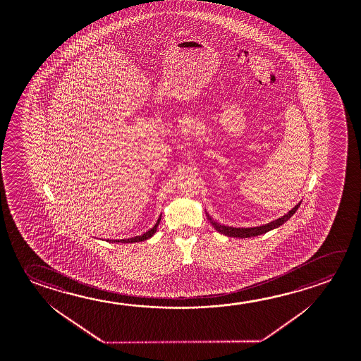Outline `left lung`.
<instances>
[{"instance_id": "1", "label": "left lung", "mask_w": 361, "mask_h": 361, "mask_svg": "<svg viewBox=\"0 0 361 361\" xmlns=\"http://www.w3.org/2000/svg\"><path fill=\"white\" fill-rule=\"evenodd\" d=\"M301 202L302 201H300L297 205H295V207H292V209H290L288 213L284 214L283 216L276 219V220H273V221H269V223H267V224L259 225V226H253V228H234V226H228V225L220 224V223H218L216 220H214V219L207 213V220L210 221V224L213 225L215 231H219V233H221V234H224L226 237H257V235H262V234H264L267 231H273V229H276L278 226H281V225L284 224V223H286V221H287V220H288V219H290V216L297 212V209L300 207Z\"/></svg>"}]
</instances>
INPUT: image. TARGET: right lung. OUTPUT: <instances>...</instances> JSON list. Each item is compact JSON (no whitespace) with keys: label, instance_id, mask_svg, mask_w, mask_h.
<instances>
[{"label":"right lung","instance_id":"1","mask_svg":"<svg viewBox=\"0 0 361 361\" xmlns=\"http://www.w3.org/2000/svg\"><path fill=\"white\" fill-rule=\"evenodd\" d=\"M161 221V215L157 219V221H156V224L154 225V228H151L149 231H146V233H143L142 235H137V237L128 238V239H108V242L109 243H137V242H143V240H147L149 238L154 235L156 231H157V226L160 224Z\"/></svg>","mask_w":361,"mask_h":361}]
</instances>
